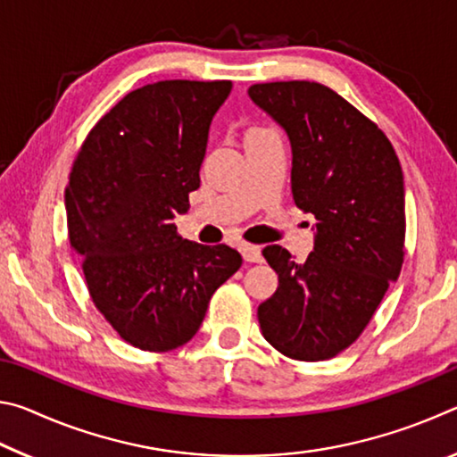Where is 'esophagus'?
Masks as SVG:
<instances>
[{"instance_id":"34e87169","label":"esophagus","mask_w":457,"mask_h":457,"mask_svg":"<svg viewBox=\"0 0 457 457\" xmlns=\"http://www.w3.org/2000/svg\"><path fill=\"white\" fill-rule=\"evenodd\" d=\"M242 256L245 262H262V250L258 245H252V244H242Z\"/></svg>"}]
</instances>
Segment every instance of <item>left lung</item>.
Listing matches in <instances>:
<instances>
[{
	"mask_svg": "<svg viewBox=\"0 0 457 457\" xmlns=\"http://www.w3.org/2000/svg\"><path fill=\"white\" fill-rule=\"evenodd\" d=\"M247 95L288 133L294 204L316 220L304 264L282 245L262 250L280 280L258 306L262 335L284 357L332 359L403 266V171L383 130L324 84L264 82Z\"/></svg>",
	"mask_w": 457,
	"mask_h": 457,
	"instance_id": "1",
	"label": "left lung"
}]
</instances>
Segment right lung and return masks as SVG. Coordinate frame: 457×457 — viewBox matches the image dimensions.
<instances>
[{"label": "right lung", "instance_id": "add662e5", "mask_svg": "<svg viewBox=\"0 0 457 457\" xmlns=\"http://www.w3.org/2000/svg\"><path fill=\"white\" fill-rule=\"evenodd\" d=\"M229 80H161L119 100L76 154L68 237L88 294L122 340L167 353L195 337L213 292L242 266L229 245L177 234L199 187L213 114Z\"/></svg>", "mask_w": 457, "mask_h": 457}]
</instances>
